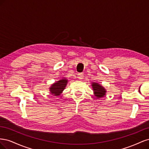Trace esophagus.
<instances>
[{
    "label": "esophagus",
    "mask_w": 149,
    "mask_h": 149,
    "mask_svg": "<svg viewBox=\"0 0 149 149\" xmlns=\"http://www.w3.org/2000/svg\"><path fill=\"white\" fill-rule=\"evenodd\" d=\"M78 78L79 79H83V78H84V75L83 73H79L78 75Z\"/></svg>",
    "instance_id": "34e87169"
}]
</instances>
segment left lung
<instances>
[{
	"label": "left lung",
	"mask_w": 149,
	"mask_h": 149,
	"mask_svg": "<svg viewBox=\"0 0 149 149\" xmlns=\"http://www.w3.org/2000/svg\"><path fill=\"white\" fill-rule=\"evenodd\" d=\"M92 88L94 91V96L97 98H101L104 96L106 93V90L101 84L97 83H92Z\"/></svg>",
	"instance_id": "1"
}]
</instances>
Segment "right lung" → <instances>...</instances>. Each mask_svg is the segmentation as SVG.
<instances>
[{"label":"right lung","mask_w":149,"mask_h":149,"mask_svg":"<svg viewBox=\"0 0 149 149\" xmlns=\"http://www.w3.org/2000/svg\"><path fill=\"white\" fill-rule=\"evenodd\" d=\"M67 83L68 79L63 78L52 84L49 88V91H50L51 94L55 96H60L63 91L65 89Z\"/></svg>","instance_id":"obj_1"}]
</instances>
